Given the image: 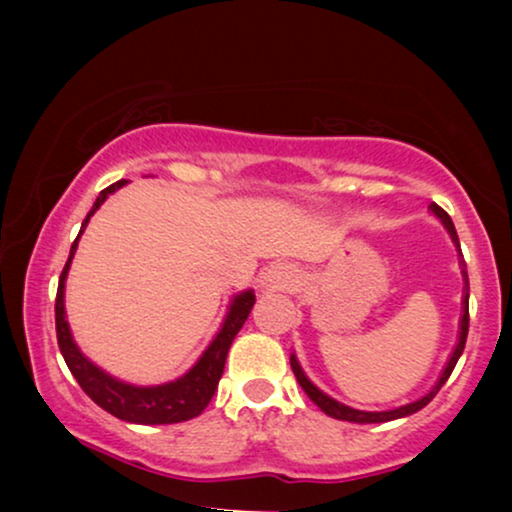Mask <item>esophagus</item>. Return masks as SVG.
I'll list each match as a JSON object with an SVG mask.
<instances>
[{
    "label": "esophagus",
    "instance_id": "34e87169",
    "mask_svg": "<svg viewBox=\"0 0 512 512\" xmlns=\"http://www.w3.org/2000/svg\"><path fill=\"white\" fill-rule=\"evenodd\" d=\"M289 279H291V272L289 268H284V265H272V268L265 272V282L272 286H284Z\"/></svg>",
    "mask_w": 512,
    "mask_h": 512
}]
</instances>
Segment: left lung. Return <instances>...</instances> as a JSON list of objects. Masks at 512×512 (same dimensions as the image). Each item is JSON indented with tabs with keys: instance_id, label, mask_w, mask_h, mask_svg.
<instances>
[{
	"instance_id": "8db88e82",
	"label": "left lung",
	"mask_w": 512,
	"mask_h": 512,
	"mask_svg": "<svg viewBox=\"0 0 512 512\" xmlns=\"http://www.w3.org/2000/svg\"><path fill=\"white\" fill-rule=\"evenodd\" d=\"M431 209H433V214H436L438 219L445 223V228L450 230L452 240H454V242H459V240H457V230H454V223H452V219H450V214H447L445 209H443V207H438V205H431ZM466 335H468V293H466V298H464V317H461V333H459V342H457V347H454V352H452V356H450V361H447V366H445V370H443V375H440V380H438L436 387H433V389L429 391V394H426L424 398H419V401H415V403H408V405H403V408H396V410H387V412H363V410L347 408V405H342V403H338V401H333L331 396H326L324 391H319L317 387H314V384H312L310 380H307L305 373H303V368L298 366L296 356H291V368H293V375H296L298 384H300V387L305 389V394L310 396L312 401L317 403L319 408L324 410L328 417L345 419V422H356V424H380V422H391V419L408 417V415H412V412L422 410L426 403H431V398L438 394L440 387H443V384L447 382V377L452 375L454 366H457L459 356H461V352H464V347H466Z\"/></svg>"
}]
</instances>
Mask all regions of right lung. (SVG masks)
Listing matches in <instances>:
<instances>
[{
  "instance_id": "obj_1",
  "label": "right lung",
  "mask_w": 512,
  "mask_h": 512,
  "mask_svg": "<svg viewBox=\"0 0 512 512\" xmlns=\"http://www.w3.org/2000/svg\"><path fill=\"white\" fill-rule=\"evenodd\" d=\"M125 184H128V179H121L116 181V184L107 186L100 195H97L93 209H90L86 219H83L81 233L83 228L88 226L90 216H93L97 209H100L102 202L107 200V195L118 191V188ZM79 237L74 240L65 268H62L58 296H55V333H58V347L62 356H65L67 368L72 370L76 382H79V387L86 391V394L93 398L102 410L111 412V415L123 419V422L177 424V422H186V419L198 417L200 412L207 408V403L212 401L216 387H219L223 366H226L228 349L233 345L237 331H240L244 321H247L251 307H254V300H256L254 291H244L240 296H235L219 335H216L212 345H209L205 349V354L200 356V361L195 363L184 377H179V380L174 382L160 384V387H132V384L118 382L114 377L104 373V370L93 366V363L79 352V347H76L72 340V333H69V326L65 319V300L62 298H65L67 270L74 258Z\"/></svg>"
}]
</instances>
